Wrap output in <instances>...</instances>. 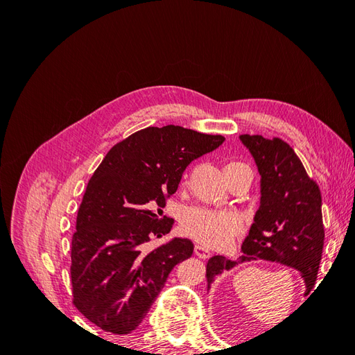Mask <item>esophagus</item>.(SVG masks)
I'll return each instance as SVG.
<instances>
[{"instance_id": "obj_1", "label": "esophagus", "mask_w": 355, "mask_h": 355, "mask_svg": "<svg viewBox=\"0 0 355 355\" xmlns=\"http://www.w3.org/2000/svg\"><path fill=\"white\" fill-rule=\"evenodd\" d=\"M194 253H196V256L200 257V259H209L210 254H211V252L207 249V247L206 245H201V244L196 245Z\"/></svg>"}]
</instances>
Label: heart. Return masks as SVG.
<instances>
[{
  "label": "heart",
  "instance_id": "obj_1",
  "mask_svg": "<svg viewBox=\"0 0 355 355\" xmlns=\"http://www.w3.org/2000/svg\"><path fill=\"white\" fill-rule=\"evenodd\" d=\"M228 166L245 164L230 163ZM180 222L189 237L207 245L227 244L243 230L241 214L234 210L188 207L182 213Z\"/></svg>",
  "mask_w": 355,
  "mask_h": 355
}]
</instances>
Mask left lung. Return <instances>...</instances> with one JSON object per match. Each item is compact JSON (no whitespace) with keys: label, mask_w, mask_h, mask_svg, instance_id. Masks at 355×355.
I'll return each mask as SVG.
<instances>
[{"label":"left lung","mask_w":355,"mask_h":355,"mask_svg":"<svg viewBox=\"0 0 355 355\" xmlns=\"http://www.w3.org/2000/svg\"><path fill=\"white\" fill-rule=\"evenodd\" d=\"M240 139L249 148L262 176L261 207L237 261L210 257L206 266L207 287L222 271L261 257L297 270L308 295L317 282L324 244L320 188L283 139L261 135H241Z\"/></svg>","instance_id":"8db88e82"}]
</instances>
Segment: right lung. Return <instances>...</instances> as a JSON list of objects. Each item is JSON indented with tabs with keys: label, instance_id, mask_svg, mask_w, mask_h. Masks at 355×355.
<instances>
[{
	"label": "right lung",
	"instance_id": "obj_1",
	"mask_svg": "<svg viewBox=\"0 0 355 355\" xmlns=\"http://www.w3.org/2000/svg\"><path fill=\"white\" fill-rule=\"evenodd\" d=\"M220 135L179 125L146 127L115 144L85 188L71 245L72 304L102 330L127 335L142 323L170 271L194 244L168 234L161 216L191 161L222 145Z\"/></svg>",
	"mask_w": 355,
	"mask_h": 355
}]
</instances>
